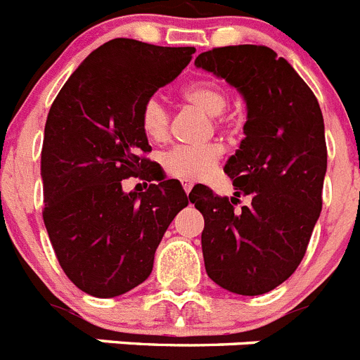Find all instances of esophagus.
Here are the masks:
<instances>
[{"instance_id":"obj_1","label":"esophagus","mask_w":360,"mask_h":360,"mask_svg":"<svg viewBox=\"0 0 360 360\" xmlns=\"http://www.w3.org/2000/svg\"><path fill=\"white\" fill-rule=\"evenodd\" d=\"M182 186H184V191H186V193H189V191L193 189V182H189V180H182Z\"/></svg>"}]
</instances>
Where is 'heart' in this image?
Listing matches in <instances>:
<instances>
[{"instance_id": "obj_1", "label": "heart", "mask_w": 360, "mask_h": 360, "mask_svg": "<svg viewBox=\"0 0 360 360\" xmlns=\"http://www.w3.org/2000/svg\"><path fill=\"white\" fill-rule=\"evenodd\" d=\"M184 103L196 108L203 115L212 117L214 126H224V110L227 108V91L212 81H200L186 86L182 91ZM141 128L153 144L164 142L169 129V115L158 98H149L141 111ZM224 155V146L211 142L202 148H173L162 157L165 174L178 180H202L209 176Z\"/></svg>"}]
</instances>
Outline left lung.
<instances>
[{"label":"left lung","instance_id":"1","mask_svg":"<svg viewBox=\"0 0 360 360\" xmlns=\"http://www.w3.org/2000/svg\"><path fill=\"white\" fill-rule=\"evenodd\" d=\"M195 65L225 79L247 103L245 139L225 164L234 196L207 187L189 195L205 219V270L225 290L265 294L294 274L321 214L323 113L307 82L269 46L212 49ZM241 195L250 203L236 210Z\"/></svg>","mask_w":360,"mask_h":360}]
</instances>
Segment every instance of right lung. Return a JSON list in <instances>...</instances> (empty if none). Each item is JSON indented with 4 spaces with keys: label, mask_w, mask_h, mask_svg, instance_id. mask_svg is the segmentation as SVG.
Returning a JSON list of instances; mask_svg holds the SVG:
<instances>
[{
    "label": "right lung",
    "mask_w": 360,
    "mask_h": 360,
    "mask_svg": "<svg viewBox=\"0 0 360 360\" xmlns=\"http://www.w3.org/2000/svg\"><path fill=\"white\" fill-rule=\"evenodd\" d=\"M195 52L111 39L86 57L50 108L41 151L44 227L65 274L94 297L144 283L164 232L189 203L174 180L144 193H124L122 180L155 176L142 106Z\"/></svg>",
    "instance_id": "add662e5"
}]
</instances>
